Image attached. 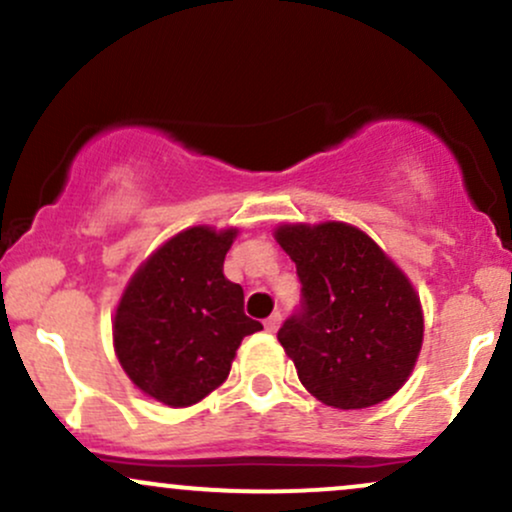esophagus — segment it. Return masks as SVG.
<instances>
[{"mask_svg":"<svg viewBox=\"0 0 512 512\" xmlns=\"http://www.w3.org/2000/svg\"><path fill=\"white\" fill-rule=\"evenodd\" d=\"M279 325H281L279 310H276V313H272L267 317V320H264V330H267V332H276V330H279Z\"/></svg>","mask_w":512,"mask_h":512,"instance_id":"obj_1","label":"esophagus"}]
</instances>
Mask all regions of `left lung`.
Masks as SVG:
<instances>
[{"label": "left lung", "instance_id": "left-lung-1", "mask_svg": "<svg viewBox=\"0 0 512 512\" xmlns=\"http://www.w3.org/2000/svg\"><path fill=\"white\" fill-rule=\"evenodd\" d=\"M296 262L301 305L279 339L308 392L337 409L392 397L414 368L424 315L409 279L349 223L281 226Z\"/></svg>", "mask_w": 512, "mask_h": 512}]
</instances>
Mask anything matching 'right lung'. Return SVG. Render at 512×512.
<instances>
[{"instance_id": "1", "label": "right lung", "mask_w": 512, "mask_h": 512, "mask_svg": "<svg viewBox=\"0 0 512 512\" xmlns=\"http://www.w3.org/2000/svg\"><path fill=\"white\" fill-rule=\"evenodd\" d=\"M236 231L195 226L170 238L132 276L117 305L115 354L146 395L187 407L226 380L240 342L262 325L223 276Z\"/></svg>"}]
</instances>
